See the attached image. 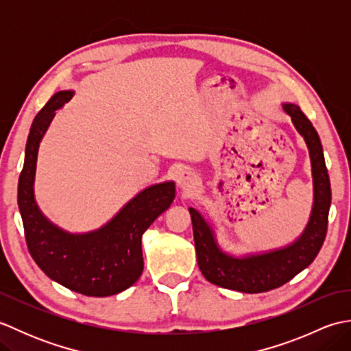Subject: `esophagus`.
<instances>
[{
  "label": "esophagus",
  "mask_w": 351,
  "mask_h": 351,
  "mask_svg": "<svg viewBox=\"0 0 351 351\" xmlns=\"http://www.w3.org/2000/svg\"><path fill=\"white\" fill-rule=\"evenodd\" d=\"M195 184H196L195 175H193L189 170H181L180 173L176 175V185L182 190L189 191L191 189H195Z\"/></svg>",
  "instance_id": "esophagus-1"
}]
</instances>
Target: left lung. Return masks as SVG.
I'll return each instance as SVG.
<instances>
[{"label":"left lung","instance_id":"1","mask_svg":"<svg viewBox=\"0 0 351 351\" xmlns=\"http://www.w3.org/2000/svg\"><path fill=\"white\" fill-rule=\"evenodd\" d=\"M280 107L291 117L309 152L314 193L309 220L294 241L276 249L235 255L220 245L214 223L190 206L199 268L205 279L217 287L249 294L278 288L303 271L315 259L324 243L332 193L322 141L299 106L282 102Z\"/></svg>","mask_w":351,"mask_h":351}]
</instances>
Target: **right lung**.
Here are the masks:
<instances>
[{
	"instance_id": "obj_1",
	"label": "right lung",
	"mask_w": 351,
	"mask_h": 351,
	"mask_svg": "<svg viewBox=\"0 0 351 351\" xmlns=\"http://www.w3.org/2000/svg\"><path fill=\"white\" fill-rule=\"evenodd\" d=\"M72 96L73 90L57 92L34 117L19 176L18 206L28 250L49 279L84 295H114L141 276V237L173 202L175 182L164 181L140 190L107 223L88 232H69L52 223L36 202L37 154L56 111Z\"/></svg>"
}]
</instances>
